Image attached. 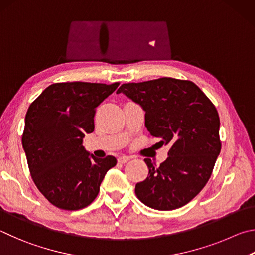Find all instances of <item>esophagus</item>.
Wrapping results in <instances>:
<instances>
[{"label": "esophagus", "mask_w": 255, "mask_h": 255, "mask_svg": "<svg viewBox=\"0 0 255 255\" xmlns=\"http://www.w3.org/2000/svg\"><path fill=\"white\" fill-rule=\"evenodd\" d=\"M128 160H130V159H128V157H120L118 159V161H119V163H127Z\"/></svg>", "instance_id": "obj_1"}]
</instances>
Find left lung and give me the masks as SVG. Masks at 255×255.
<instances>
[{
	"instance_id": "obj_1",
	"label": "left lung",
	"mask_w": 255,
	"mask_h": 255,
	"mask_svg": "<svg viewBox=\"0 0 255 255\" xmlns=\"http://www.w3.org/2000/svg\"><path fill=\"white\" fill-rule=\"evenodd\" d=\"M118 93L143 107L150 135L160 146L170 145L159 167L144 159L149 175L135 185L136 197L159 211L188 204L207 184L221 152L215 105L195 83L171 77L123 84Z\"/></svg>"
}]
</instances>
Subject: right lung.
I'll return each instance as SVG.
<instances>
[{
  "label": "right lung",
  "instance_id": "obj_1",
  "mask_svg": "<svg viewBox=\"0 0 255 255\" xmlns=\"http://www.w3.org/2000/svg\"><path fill=\"white\" fill-rule=\"evenodd\" d=\"M120 85L66 82L48 86L25 115L22 145L40 193L65 211L87 207L97 197L113 155L96 158L83 146L94 131L96 107Z\"/></svg>",
  "mask_w": 255,
  "mask_h": 255
}]
</instances>
